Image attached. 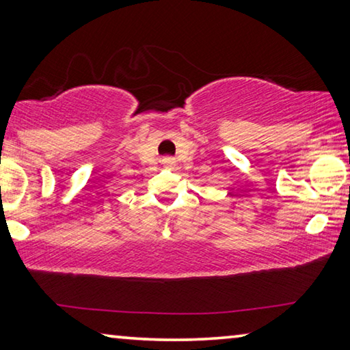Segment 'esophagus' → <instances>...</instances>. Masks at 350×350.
<instances>
[{"label": "esophagus", "instance_id": "1", "mask_svg": "<svg viewBox=\"0 0 350 350\" xmlns=\"http://www.w3.org/2000/svg\"><path fill=\"white\" fill-rule=\"evenodd\" d=\"M174 163H176V159L171 157V156H167V157L162 159V165L165 168H171Z\"/></svg>", "mask_w": 350, "mask_h": 350}]
</instances>
